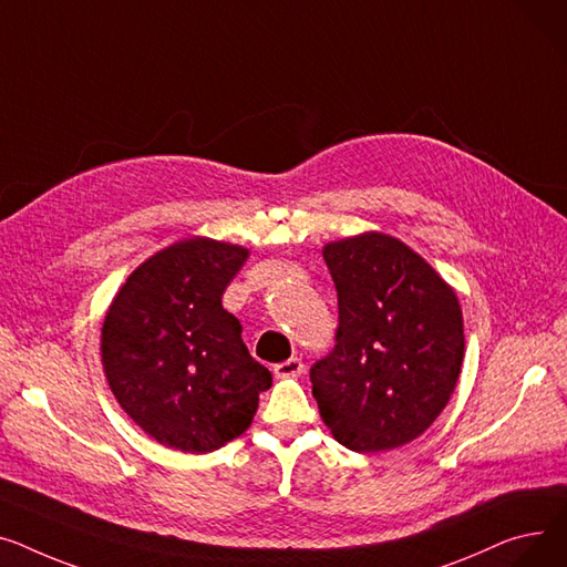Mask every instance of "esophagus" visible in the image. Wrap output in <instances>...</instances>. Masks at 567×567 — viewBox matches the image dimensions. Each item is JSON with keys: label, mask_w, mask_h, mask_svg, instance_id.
I'll use <instances>...</instances> for the list:
<instances>
[{"label": "esophagus", "mask_w": 567, "mask_h": 567, "mask_svg": "<svg viewBox=\"0 0 567 567\" xmlns=\"http://www.w3.org/2000/svg\"><path fill=\"white\" fill-rule=\"evenodd\" d=\"M302 373H305V361L299 359V357H290V359H286V361L275 365V375L277 378H297V375H302Z\"/></svg>", "instance_id": "obj_1"}]
</instances>
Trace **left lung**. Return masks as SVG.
Masks as SVG:
<instances>
[{"instance_id": "left-lung-1", "label": "left lung", "mask_w": 567, "mask_h": 567, "mask_svg": "<svg viewBox=\"0 0 567 567\" xmlns=\"http://www.w3.org/2000/svg\"><path fill=\"white\" fill-rule=\"evenodd\" d=\"M339 295L337 346L311 365L313 398L339 444L403 446L432 425L460 378L462 309L453 288L384 233L322 249Z\"/></svg>"}]
</instances>
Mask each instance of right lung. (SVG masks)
Returning a JSON list of instances; mask_svg holds the SVG:
<instances>
[{
  "label": "right lung",
  "mask_w": 567,
  "mask_h": 567,
  "mask_svg": "<svg viewBox=\"0 0 567 567\" xmlns=\"http://www.w3.org/2000/svg\"><path fill=\"white\" fill-rule=\"evenodd\" d=\"M249 251L210 238L181 240L127 277L103 322V369L125 414L185 453L240 437L272 373L243 343L221 295Z\"/></svg>",
  "instance_id": "obj_1"
}]
</instances>
